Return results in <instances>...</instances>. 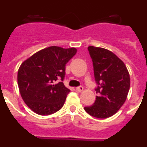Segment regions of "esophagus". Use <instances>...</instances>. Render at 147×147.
Returning a JSON list of instances; mask_svg holds the SVG:
<instances>
[{
  "instance_id": "1",
  "label": "esophagus",
  "mask_w": 147,
  "mask_h": 147,
  "mask_svg": "<svg viewBox=\"0 0 147 147\" xmlns=\"http://www.w3.org/2000/svg\"><path fill=\"white\" fill-rule=\"evenodd\" d=\"M83 89H84V88H83V87H82V86H80V87H77V88H76V91H78V92H82L83 90Z\"/></svg>"
}]
</instances>
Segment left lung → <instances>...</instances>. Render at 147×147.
Segmentation results:
<instances>
[{"label":"left lung","instance_id":"left-lung-1","mask_svg":"<svg viewBox=\"0 0 147 147\" xmlns=\"http://www.w3.org/2000/svg\"><path fill=\"white\" fill-rule=\"evenodd\" d=\"M93 65L98 96L92 106L85 107L89 115L98 119L110 117L118 112L127 99L130 87L129 71L125 64L112 51L89 46Z\"/></svg>","mask_w":147,"mask_h":147}]
</instances>
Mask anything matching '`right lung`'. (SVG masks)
<instances>
[{
	"label": "right lung",
	"instance_id": "add662e5",
	"mask_svg": "<svg viewBox=\"0 0 147 147\" xmlns=\"http://www.w3.org/2000/svg\"><path fill=\"white\" fill-rule=\"evenodd\" d=\"M76 48L50 46L22 62L18 84L26 105L35 113L47 115L60 110L70 90L62 81L65 65L76 54Z\"/></svg>",
	"mask_w": 147,
	"mask_h": 147
}]
</instances>
